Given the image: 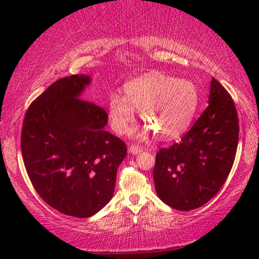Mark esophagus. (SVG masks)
<instances>
[{
	"label": "esophagus",
	"mask_w": 259,
	"mask_h": 259,
	"mask_svg": "<svg viewBox=\"0 0 259 259\" xmlns=\"http://www.w3.org/2000/svg\"><path fill=\"white\" fill-rule=\"evenodd\" d=\"M141 151H143V148H141L140 146H138V145H131L130 146V153H132V154H138V153H140Z\"/></svg>",
	"instance_id": "esophagus-1"
}]
</instances>
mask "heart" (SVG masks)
I'll return each instance as SVG.
<instances>
[{"instance_id": "1", "label": "heart", "mask_w": 259, "mask_h": 259, "mask_svg": "<svg viewBox=\"0 0 259 259\" xmlns=\"http://www.w3.org/2000/svg\"><path fill=\"white\" fill-rule=\"evenodd\" d=\"M125 98L112 94L107 112L111 127L115 133L125 134L140 111L146 123L139 137L154 131L160 139H175L190 126L199 104V92L189 80L150 73L137 77L123 86Z\"/></svg>"}]
</instances>
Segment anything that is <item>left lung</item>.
Returning a JSON list of instances; mask_svg holds the SVG:
<instances>
[{"instance_id": "1", "label": "left lung", "mask_w": 259, "mask_h": 259, "mask_svg": "<svg viewBox=\"0 0 259 259\" xmlns=\"http://www.w3.org/2000/svg\"><path fill=\"white\" fill-rule=\"evenodd\" d=\"M238 136L235 102L212 77L208 106L203 114L179 143L157 153L153 179L158 197L179 211L206 204L231 171Z\"/></svg>"}]
</instances>
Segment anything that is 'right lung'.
<instances>
[{"label": "right lung", "instance_id": "1", "mask_svg": "<svg viewBox=\"0 0 259 259\" xmlns=\"http://www.w3.org/2000/svg\"><path fill=\"white\" fill-rule=\"evenodd\" d=\"M91 76L55 81L28 108L21 150L27 173L40 197L55 210L77 218L97 213L112 199L116 169L126 145L104 130V108L80 95Z\"/></svg>", "mask_w": 259, "mask_h": 259}]
</instances>
